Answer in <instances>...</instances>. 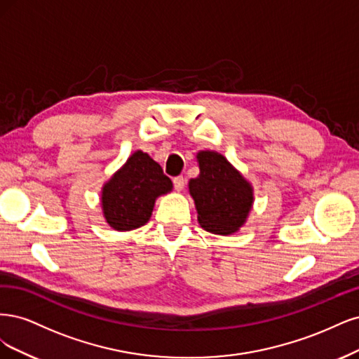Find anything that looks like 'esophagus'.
I'll list each match as a JSON object with an SVG mask.
<instances>
[{"instance_id":"obj_1","label":"esophagus","mask_w":359,"mask_h":359,"mask_svg":"<svg viewBox=\"0 0 359 359\" xmlns=\"http://www.w3.org/2000/svg\"><path fill=\"white\" fill-rule=\"evenodd\" d=\"M172 183H175V188H176V191H177V192H180V191H183V188H184V183H187V180H184V177H183V176H177V177L172 179Z\"/></svg>"}]
</instances>
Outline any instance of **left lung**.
<instances>
[{
    "label": "left lung",
    "mask_w": 359,
    "mask_h": 359,
    "mask_svg": "<svg viewBox=\"0 0 359 359\" xmlns=\"http://www.w3.org/2000/svg\"><path fill=\"white\" fill-rule=\"evenodd\" d=\"M200 175L188 183L198 224L217 236L234 234L252 210L253 187L229 161L215 150L196 154Z\"/></svg>",
    "instance_id": "8db88e82"
}]
</instances>
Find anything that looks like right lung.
Returning a JSON list of instances; mask_svg holds the SVG:
<instances>
[{"mask_svg":"<svg viewBox=\"0 0 359 359\" xmlns=\"http://www.w3.org/2000/svg\"><path fill=\"white\" fill-rule=\"evenodd\" d=\"M171 191L172 183L156 161L143 150H135L102 184V216L116 231L137 229L149 222L158 196Z\"/></svg>","mask_w":359,"mask_h":359,"instance_id":"1","label":"right lung"}]
</instances>
